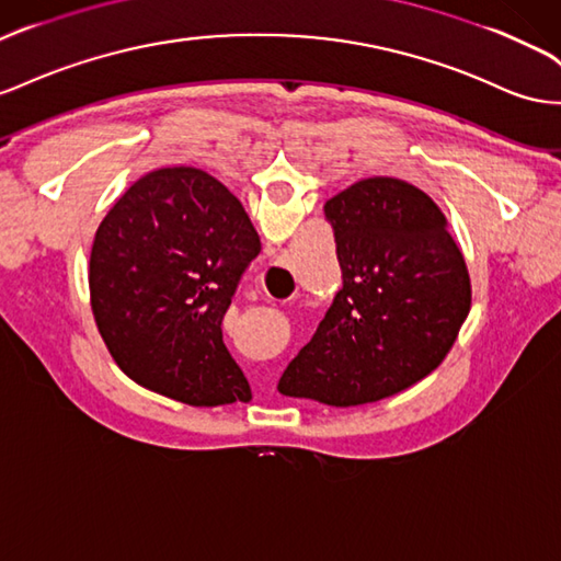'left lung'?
I'll use <instances>...</instances> for the list:
<instances>
[{
    "mask_svg": "<svg viewBox=\"0 0 561 561\" xmlns=\"http://www.w3.org/2000/svg\"><path fill=\"white\" fill-rule=\"evenodd\" d=\"M342 290L283 373L285 397L360 405L391 397L446 358L472 305L444 211L401 179L356 181L323 207Z\"/></svg>",
    "mask_w": 561,
    "mask_h": 561,
    "instance_id": "left-lung-1",
    "label": "left lung"
}]
</instances>
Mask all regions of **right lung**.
Listing matches in <instances>:
<instances>
[{"label": "right lung", "mask_w": 561, "mask_h": 561, "mask_svg": "<svg viewBox=\"0 0 561 561\" xmlns=\"http://www.w3.org/2000/svg\"><path fill=\"white\" fill-rule=\"evenodd\" d=\"M260 250L245 207L207 172L164 168L131 184L89 256L94 321L123 373L188 405L248 401L221 321Z\"/></svg>", "instance_id": "1"}]
</instances>
